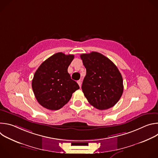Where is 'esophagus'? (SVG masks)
<instances>
[{"label":"esophagus","instance_id":"esophagus-1","mask_svg":"<svg viewBox=\"0 0 158 158\" xmlns=\"http://www.w3.org/2000/svg\"><path fill=\"white\" fill-rule=\"evenodd\" d=\"M77 83H78V84H79V87H81V80L78 81H77Z\"/></svg>","mask_w":158,"mask_h":158}]
</instances>
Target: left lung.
Masks as SVG:
<instances>
[{"label": "left lung", "instance_id": "8db88e82", "mask_svg": "<svg viewBox=\"0 0 158 158\" xmlns=\"http://www.w3.org/2000/svg\"><path fill=\"white\" fill-rule=\"evenodd\" d=\"M86 69L82 85L88 102L99 110L113 107L123 93V80L116 65L97 52L80 56Z\"/></svg>", "mask_w": 158, "mask_h": 158}]
</instances>
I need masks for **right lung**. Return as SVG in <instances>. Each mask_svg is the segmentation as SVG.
Listing matches in <instances>:
<instances>
[{
  "label": "right lung",
  "mask_w": 158,
  "mask_h": 158,
  "mask_svg": "<svg viewBox=\"0 0 158 158\" xmlns=\"http://www.w3.org/2000/svg\"><path fill=\"white\" fill-rule=\"evenodd\" d=\"M74 55L56 53L44 61L35 71L32 87L38 102L50 110H58L71 99L79 89L67 72Z\"/></svg>",
  "instance_id": "add662e5"
}]
</instances>
